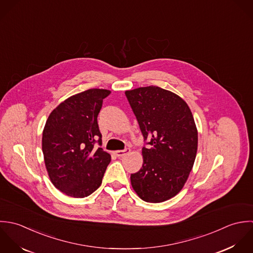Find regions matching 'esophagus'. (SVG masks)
Masks as SVG:
<instances>
[{
  "label": "esophagus",
  "mask_w": 253,
  "mask_h": 253,
  "mask_svg": "<svg viewBox=\"0 0 253 253\" xmlns=\"http://www.w3.org/2000/svg\"><path fill=\"white\" fill-rule=\"evenodd\" d=\"M129 152H130V149H125V150H123V151H115L114 154H115L116 156H118V157H121V156H124V155L128 154Z\"/></svg>",
  "instance_id": "34e87169"
}]
</instances>
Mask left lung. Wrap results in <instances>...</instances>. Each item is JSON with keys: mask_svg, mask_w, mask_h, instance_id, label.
<instances>
[{"mask_svg": "<svg viewBox=\"0 0 253 253\" xmlns=\"http://www.w3.org/2000/svg\"><path fill=\"white\" fill-rule=\"evenodd\" d=\"M144 140L143 166L131 174V185L145 202L175 197L187 182L198 151V129L192 111L178 95L156 86L126 91Z\"/></svg>", "mask_w": 253, "mask_h": 253, "instance_id": "obj_1", "label": "left lung"}]
</instances>
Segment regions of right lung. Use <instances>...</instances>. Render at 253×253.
I'll use <instances>...</instances> for the list:
<instances>
[{"instance_id":"1","label":"right lung","mask_w":253,"mask_h":253,"mask_svg":"<svg viewBox=\"0 0 253 253\" xmlns=\"http://www.w3.org/2000/svg\"><path fill=\"white\" fill-rule=\"evenodd\" d=\"M110 94L90 89L69 97L49 115L43 130L42 151L52 185L61 193L82 199L100 186L110 162L101 148L98 115Z\"/></svg>"}]
</instances>
